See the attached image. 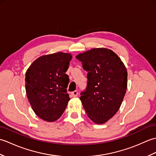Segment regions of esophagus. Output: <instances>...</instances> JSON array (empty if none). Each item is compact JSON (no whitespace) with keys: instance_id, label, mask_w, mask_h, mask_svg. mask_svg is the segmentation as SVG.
<instances>
[{"instance_id":"obj_1","label":"esophagus","mask_w":156,"mask_h":156,"mask_svg":"<svg viewBox=\"0 0 156 156\" xmlns=\"http://www.w3.org/2000/svg\"><path fill=\"white\" fill-rule=\"evenodd\" d=\"M72 95L73 96V97H77V95H78V91L77 90H75V91H73V92H72Z\"/></svg>"}]
</instances>
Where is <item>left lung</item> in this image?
<instances>
[{
	"mask_svg": "<svg viewBox=\"0 0 156 156\" xmlns=\"http://www.w3.org/2000/svg\"><path fill=\"white\" fill-rule=\"evenodd\" d=\"M76 58L88 72L87 88L80 98L84 110L95 123H105L121 107L127 87V69L111 49L94 48Z\"/></svg>",
	"mask_w": 156,
	"mask_h": 156,
	"instance_id": "1",
	"label": "left lung"
}]
</instances>
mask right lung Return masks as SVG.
Masks as SVG:
<instances>
[{
	"mask_svg": "<svg viewBox=\"0 0 156 156\" xmlns=\"http://www.w3.org/2000/svg\"><path fill=\"white\" fill-rule=\"evenodd\" d=\"M72 55L58 52L43 55L29 66L25 89L33 110L43 120L53 122L61 117L69 101L66 74Z\"/></svg>",
	"mask_w": 156,
	"mask_h": 156,
	"instance_id": "1",
	"label": "right lung"
}]
</instances>
